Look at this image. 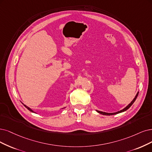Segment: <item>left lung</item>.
<instances>
[{"label":"left lung","instance_id":"left-lung-1","mask_svg":"<svg viewBox=\"0 0 152 152\" xmlns=\"http://www.w3.org/2000/svg\"><path fill=\"white\" fill-rule=\"evenodd\" d=\"M138 93H137V94H136V96H134V98H133V99L132 101L131 102V103H130V104H128L125 108H123V110H120V111H117V112H115V113H106V112H103V111H98V110H96V111L97 112H98L99 113H100V114H102V115H116V114H118V113H122V112H124V111H126L130 107V106L133 104V103L134 102V101L136 100V99H137V96H138Z\"/></svg>","mask_w":152,"mask_h":152}]
</instances>
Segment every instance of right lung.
<instances>
[{"mask_svg": "<svg viewBox=\"0 0 152 152\" xmlns=\"http://www.w3.org/2000/svg\"><path fill=\"white\" fill-rule=\"evenodd\" d=\"M24 106H25V107H26V108L27 110H29L30 111L32 112V113H35V112L34 111L32 110H31V109L29 107H28V106H26V105H25V104H24Z\"/></svg>", "mask_w": 152, "mask_h": 152, "instance_id": "add662e5", "label": "right lung"}]
</instances>
